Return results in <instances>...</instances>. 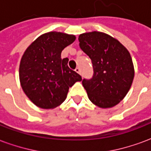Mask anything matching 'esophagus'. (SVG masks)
<instances>
[{
	"label": "esophagus",
	"mask_w": 151,
	"mask_h": 151,
	"mask_svg": "<svg viewBox=\"0 0 151 151\" xmlns=\"http://www.w3.org/2000/svg\"><path fill=\"white\" fill-rule=\"evenodd\" d=\"M75 71L78 73H79V74H81V69H80V68H78V67H77V68H76Z\"/></svg>",
	"instance_id": "obj_1"
}]
</instances>
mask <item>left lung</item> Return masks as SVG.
Masks as SVG:
<instances>
[{"mask_svg":"<svg viewBox=\"0 0 151 151\" xmlns=\"http://www.w3.org/2000/svg\"><path fill=\"white\" fill-rule=\"evenodd\" d=\"M79 47L91 60L93 76L82 85L88 98L99 108L118 104L129 91L133 77V61L121 43L99 31L79 35Z\"/></svg>","mask_w":151,"mask_h":151,"instance_id":"left-lung-1","label":"left lung"}]
</instances>
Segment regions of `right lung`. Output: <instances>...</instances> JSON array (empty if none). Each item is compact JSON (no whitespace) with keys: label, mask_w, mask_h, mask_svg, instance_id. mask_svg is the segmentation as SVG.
Segmentation results:
<instances>
[{"label":"right lung","mask_w":151,"mask_h":151,"mask_svg":"<svg viewBox=\"0 0 151 151\" xmlns=\"http://www.w3.org/2000/svg\"><path fill=\"white\" fill-rule=\"evenodd\" d=\"M75 36L52 31L40 35L23 54L19 78L23 91L35 104L44 109L59 106L66 99L69 87L82 81L69 69V59H61L62 50Z\"/></svg>","instance_id":"add662e5"}]
</instances>
